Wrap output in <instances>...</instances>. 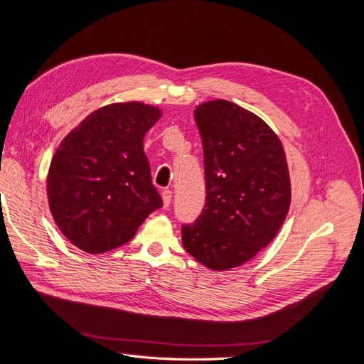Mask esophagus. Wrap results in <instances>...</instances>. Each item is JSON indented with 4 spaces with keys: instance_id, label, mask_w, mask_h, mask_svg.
Masks as SVG:
<instances>
[{
    "instance_id": "34e87169",
    "label": "esophagus",
    "mask_w": 364,
    "mask_h": 364,
    "mask_svg": "<svg viewBox=\"0 0 364 364\" xmlns=\"http://www.w3.org/2000/svg\"><path fill=\"white\" fill-rule=\"evenodd\" d=\"M171 197H173V193H171L170 190H164V191H162V200H164V206H165V208L170 206Z\"/></svg>"
}]
</instances>
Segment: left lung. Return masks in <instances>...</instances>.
<instances>
[{"label": "left lung", "instance_id": "left-lung-1", "mask_svg": "<svg viewBox=\"0 0 364 364\" xmlns=\"http://www.w3.org/2000/svg\"><path fill=\"white\" fill-rule=\"evenodd\" d=\"M203 144L205 206L182 225V245L211 270L241 266L278 234L290 208L279 138L261 118L226 100L194 112Z\"/></svg>", "mask_w": 364, "mask_h": 364}]
</instances>
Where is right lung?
Returning <instances> with one entry per match:
<instances>
[{
    "label": "right lung",
    "mask_w": 364,
    "mask_h": 364,
    "mask_svg": "<svg viewBox=\"0 0 364 364\" xmlns=\"http://www.w3.org/2000/svg\"><path fill=\"white\" fill-rule=\"evenodd\" d=\"M159 109L115 103L87 115L51 159L47 193L54 222L74 246L103 253L135 237L162 206L142 147Z\"/></svg>",
    "instance_id": "obj_1"
}]
</instances>
